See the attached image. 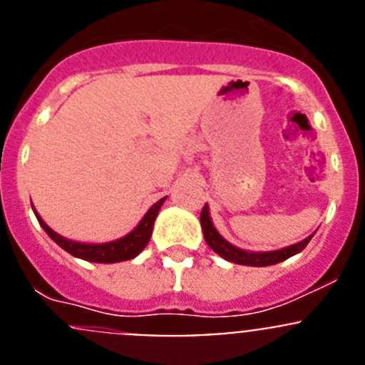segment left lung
Instances as JSON below:
<instances>
[{
	"instance_id": "left-lung-1",
	"label": "left lung",
	"mask_w": 365,
	"mask_h": 365,
	"mask_svg": "<svg viewBox=\"0 0 365 365\" xmlns=\"http://www.w3.org/2000/svg\"><path fill=\"white\" fill-rule=\"evenodd\" d=\"M201 227H203V235L206 244L210 245L212 251H215L220 257L231 261V263L237 264H247V267H268V264H277L281 261L288 259V257L295 256V254L302 252L305 249V245L311 242V238L314 237V233L311 237H307L305 240L298 242L295 245H289V247L279 249V251H268V252H252V251H244V249H238L235 245H231L230 242L224 240L219 235V231L213 226L212 219H210L208 205L203 206L201 210Z\"/></svg>"
}]
</instances>
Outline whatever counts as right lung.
<instances>
[{
    "label": "right lung",
    "instance_id": "obj_1",
    "mask_svg": "<svg viewBox=\"0 0 365 365\" xmlns=\"http://www.w3.org/2000/svg\"><path fill=\"white\" fill-rule=\"evenodd\" d=\"M165 201V197L157 201L152 208L146 212V215L143 217L141 222L134 227L128 235H125L123 238H118V240L106 242V244H81V242L68 240V238L61 237L56 231L51 230L46 222L42 220V217L36 213V210H33L38 219L40 226L43 227L47 235L60 245L61 249H65L72 256L81 257L84 261H91V263H118V261H127L132 257L138 256L143 249L148 245L150 237H152L153 224H155L157 213H159L162 203ZM33 208V205H31Z\"/></svg>",
    "mask_w": 365,
    "mask_h": 365
}]
</instances>
